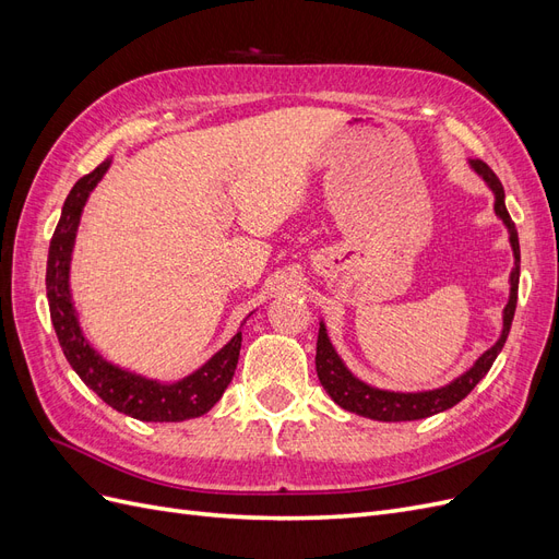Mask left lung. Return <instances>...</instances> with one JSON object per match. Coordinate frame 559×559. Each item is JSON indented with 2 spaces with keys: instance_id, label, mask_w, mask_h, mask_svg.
<instances>
[{
  "instance_id": "1",
  "label": "left lung",
  "mask_w": 559,
  "mask_h": 559,
  "mask_svg": "<svg viewBox=\"0 0 559 559\" xmlns=\"http://www.w3.org/2000/svg\"><path fill=\"white\" fill-rule=\"evenodd\" d=\"M473 170H476L485 181L489 189L495 191V212L506 224L511 233V247L515 253V267L511 273V298L509 306L503 310V331L499 341L489 347L483 357L473 364V368H468L464 376L456 378L454 382L441 386V389H431V392H417V394H401V392H384V389H376L368 386L366 382L354 378L349 370L343 366V361L337 359L335 349L329 343V335L324 324L319 329V337H317V376L321 386L326 389L329 396L341 405V408L357 413L361 417H370V419H380V421H408V419H421V417H431L436 413H443L452 405L460 403L464 396L471 394V389L476 386L485 376L487 370L492 368L497 354L501 352L506 337H509L511 324H513V314H515V306H518V282H520V242H518V228L513 224V218L503 205V186L499 181V177L492 173V167L483 160H471Z\"/></svg>"
}]
</instances>
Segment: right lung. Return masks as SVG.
Segmentation results:
<instances>
[{"label": "right lung", "instance_id": "obj_1", "mask_svg": "<svg viewBox=\"0 0 559 559\" xmlns=\"http://www.w3.org/2000/svg\"><path fill=\"white\" fill-rule=\"evenodd\" d=\"M109 163L111 160L99 163L93 173L83 175L74 183V189L62 205L53 238H50L46 263V296L58 343L67 361L76 370V376L107 405H111L114 411L142 421H181L200 417L222 399L226 386L230 384L240 357L242 333L235 335L224 349H218L193 376L175 384H158L154 380H144L107 364L86 343V337L81 335V329L76 324V314L70 298V282H67L70 280V257L81 210L86 205V198L91 195L97 181L107 173Z\"/></svg>", "mask_w": 559, "mask_h": 559}]
</instances>
